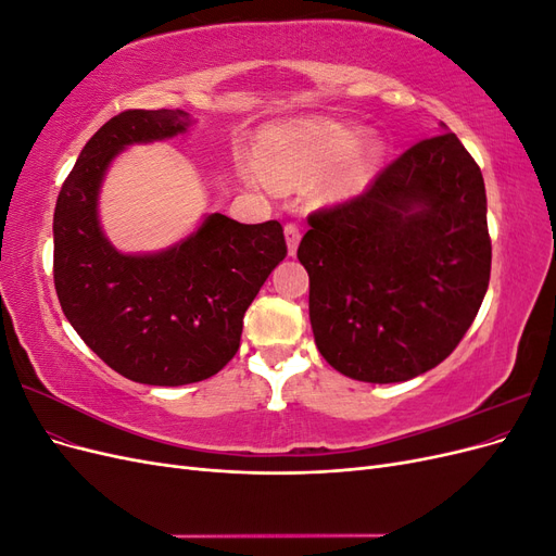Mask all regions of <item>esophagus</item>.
<instances>
[{"instance_id": "1", "label": "esophagus", "mask_w": 556, "mask_h": 556, "mask_svg": "<svg viewBox=\"0 0 556 556\" xmlns=\"http://www.w3.org/2000/svg\"><path fill=\"white\" fill-rule=\"evenodd\" d=\"M285 241H288V252L294 257L296 255V248H299V241H301V227L296 223L285 225Z\"/></svg>"}]
</instances>
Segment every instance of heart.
<instances>
[{
  "instance_id": "obj_1",
  "label": "heart",
  "mask_w": 556,
  "mask_h": 556,
  "mask_svg": "<svg viewBox=\"0 0 556 556\" xmlns=\"http://www.w3.org/2000/svg\"><path fill=\"white\" fill-rule=\"evenodd\" d=\"M257 166L262 176L274 182H301L319 174L315 197L336 201L355 194L374 178L380 162L378 143L355 146V134L341 125H311L282 129L257 146Z\"/></svg>"
}]
</instances>
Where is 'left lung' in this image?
<instances>
[{
  "label": "left lung",
  "instance_id": "1",
  "mask_svg": "<svg viewBox=\"0 0 556 556\" xmlns=\"http://www.w3.org/2000/svg\"><path fill=\"white\" fill-rule=\"evenodd\" d=\"M315 345L336 371L403 382L459 345L490 285L480 166L452 131L410 146L366 192L308 215Z\"/></svg>",
  "mask_w": 556,
  "mask_h": 556
}]
</instances>
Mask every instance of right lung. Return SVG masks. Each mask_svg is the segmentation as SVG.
<instances>
[{
	"instance_id": "obj_1",
	"label": "right lung",
	"mask_w": 556,
	"mask_h": 556,
	"mask_svg": "<svg viewBox=\"0 0 556 556\" xmlns=\"http://www.w3.org/2000/svg\"><path fill=\"white\" fill-rule=\"evenodd\" d=\"M190 125L180 109L117 113L80 150L55 204L60 306L99 359L143 384H190L225 368L248 306L288 255L278 220L241 225L223 213L160 252L125 255L111 245L97 213L109 164L127 146L172 139Z\"/></svg>"
}]
</instances>
